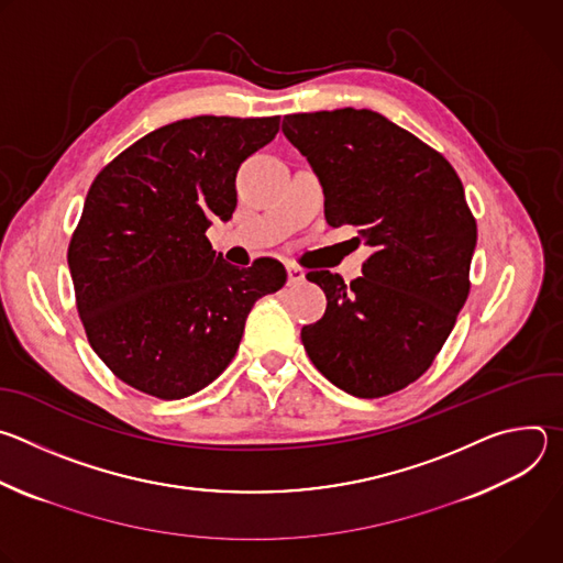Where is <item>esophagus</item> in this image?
<instances>
[{
    "mask_svg": "<svg viewBox=\"0 0 563 563\" xmlns=\"http://www.w3.org/2000/svg\"><path fill=\"white\" fill-rule=\"evenodd\" d=\"M287 274H289V285H296V283H302L305 280V272L298 267V265H287Z\"/></svg>",
    "mask_w": 563,
    "mask_h": 563,
    "instance_id": "esophagus-1",
    "label": "esophagus"
}]
</instances>
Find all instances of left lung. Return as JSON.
I'll use <instances>...</instances> for the list:
<instances>
[{"mask_svg":"<svg viewBox=\"0 0 563 563\" xmlns=\"http://www.w3.org/2000/svg\"><path fill=\"white\" fill-rule=\"evenodd\" d=\"M283 133L323 183L328 224H352L374 250L363 276L311 269L328 296L300 332L316 369L358 398L428 372L470 294L476 220L448 159L369 109L285 115Z\"/></svg>","mask_w":563,"mask_h":563,"instance_id":"8db88e82","label":"left lung"}]
</instances>
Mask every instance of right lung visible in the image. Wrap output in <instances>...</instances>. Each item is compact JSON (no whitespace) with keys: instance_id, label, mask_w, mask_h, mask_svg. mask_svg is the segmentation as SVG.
<instances>
[{"instance_id":"1","label":"right lung","mask_w":563,"mask_h":563,"mask_svg":"<svg viewBox=\"0 0 563 563\" xmlns=\"http://www.w3.org/2000/svg\"><path fill=\"white\" fill-rule=\"evenodd\" d=\"M280 118L198 115L159 126L96 176L68 243L87 339L126 385L163 400L216 380L258 298L287 283L258 258L238 269L207 240L235 209V174Z\"/></svg>"}]
</instances>
